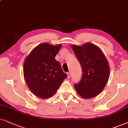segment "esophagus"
<instances>
[{
	"label": "esophagus",
	"instance_id": "esophagus-1",
	"mask_svg": "<svg viewBox=\"0 0 128 128\" xmlns=\"http://www.w3.org/2000/svg\"><path fill=\"white\" fill-rule=\"evenodd\" d=\"M71 74L70 72H68L67 73V78H70L71 77Z\"/></svg>",
	"mask_w": 128,
	"mask_h": 128
}]
</instances>
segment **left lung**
<instances>
[{
  "label": "left lung",
  "mask_w": 128,
  "mask_h": 128,
  "mask_svg": "<svg viewBox=\"0 0 128 128\" xmlns=\"http://www.w3.org/2000/svg\"><path fill=\"white\" fill-rule=\"evenodd\" d=\"M76 58L81 66V81L74 85L78 94L89 99L100 94L110 77V66L102 50L91 42L82 46H71Z\"/></svg>",
  "instance_id": "obj_1"
}]
</instances>
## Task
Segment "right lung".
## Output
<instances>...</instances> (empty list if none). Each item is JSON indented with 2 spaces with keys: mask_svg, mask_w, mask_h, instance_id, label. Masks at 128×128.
I'll return each instance as SVG.
<instances>
[{
  "mask_svg": "<svg viewBox=\"0 0 128 128\" xmlns=\"http://www.w3.org/2000/svg\"><path fill=\"white\" fill-rule=\"evenodd\" d=\"M61 44L44 42L36 47L26 58L23 74L30 91L42 99L52 96L67 77L55 59Z\"/></svg>",
  "mask_w": 128,
  "mask_h": 128,
  "instance_id": "add662e5",
  "label": "right lung"
}]
</instances>
